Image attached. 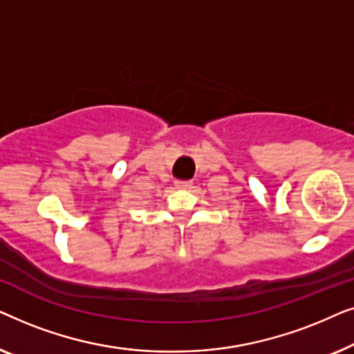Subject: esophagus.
I'll return each instance as SVG.
<instances>
[{"instance_id": "1", "label": "esophagus", "mask_w": 354, "mask_h": 354, "mask_svg": "<svg viewBox=\"0 0 354 354\" xmlns=\"http://www.w3.org/2000/svg\"><path fill=\"white\" fill-rule=\"evenodd\" d=\"M176 187L178 190H187V188L192 187V180H177Z\"/></svg>"}]
</instances>
